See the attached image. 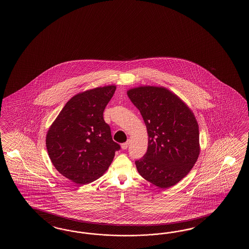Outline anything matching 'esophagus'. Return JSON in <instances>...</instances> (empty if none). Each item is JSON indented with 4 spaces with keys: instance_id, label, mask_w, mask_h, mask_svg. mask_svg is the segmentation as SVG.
Masks as SVG:
<instances>
[{
    "instance_id": "1",
    "label": "esophagus",
    "mask_w": 249,
    "mask_h": 249,
    "mask_svg": "<svg viewBox=\"0 0 249 249\" xmlns=\"http://www.w3.org/2000/svg\"><path fill=\"white\" fill-rule=\"evenodd\" d=\"M129 144H130V142H129V141H127L126 142L123 143V149H126V148H128V146H129Z\"/></svg>"
}]
</instances>
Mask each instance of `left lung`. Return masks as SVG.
Wrapping results in <instances>:
<instances>
[{"instance_id":"1","label":"left lung","mask_w":249,"mask_h":249,"mask_svg":"<svg viewBox=\"0 0 249 249\" xmlns=\"http://www.w3.org/2000/svg\"><path fill=\"white\" fill-rule=\"evenodd\" d=\"M147 127L148 150L135 161L139 174L159 188H169L188 175L199 155V132L191 109L162 87L128 90Z\"/></svg>"}]
</instances>
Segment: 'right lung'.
I'll return each instance as SVG.
<instances>
[{"label":"right lung","mask_w":249,"mask_h":249,"mask_svg":"<svg viewBox=\"0 0 249 249\" xmlns=\"http://www.w3.org/2000/svg\"><path fill=\"white\" fill-rule=\"evenodd\" d=\"M115 90L116 86L109 85L74 96L48 131L46 147L53 165L76 184L101 177L120 149L103 118Z\"/></svg>","instance_id":"add662e5"}]
</instances>
